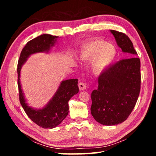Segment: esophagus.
<instances>
[{"label":"esophagus","mask_w":156,"mask_h":156,"mask_svg":"<svg viewBox=\"0 0 156 156\" xmlns=\"http://www.w3.org/2000/svg\"><path fill=\"white\" fill-rule=\"evenodd\" d=\"M78 87H79V89H80V90H86V88H87L86 83H84V82H82L79 83Z\"/></svg>","instance_id":"1"}]
</instances>
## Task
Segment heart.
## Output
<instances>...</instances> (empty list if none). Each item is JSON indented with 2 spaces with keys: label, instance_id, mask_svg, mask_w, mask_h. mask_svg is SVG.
Masks as SVG:
<instances>
[{
  "label": "heart",
  "instance_id": "1",
  "mask_svg": "<svg viewBox=\"0 0 156 156\" xmlns=\"http://www.w3.org/2000/svg\"><path fill=\"white\" fill-rule=\"evenodd\" d=\"M117 54L115 45L102 39H97L83 45L80 58L84 61H93L97 58L92 66V72L95 74H100L111 66Z\"/></svg>",
  "mask_w": 156,
  "mask_h": 156
}]
</instances>
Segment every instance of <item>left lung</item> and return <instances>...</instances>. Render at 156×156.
<instances>
[{
	"label": "left lung",
	"instance_id": "8db88e82",
	"mask_svg": "<svg viewBox=\"0 0 156 156\" xmlns=\"http://www.w3.org/2000/svg\"><path fill=\"white\" fill-rule=\"evenodd\" d=\"M122 51L133 57L111 66L100 75L97 90L92 92L90 112L103 125L125 121L136 104L141 87L140 59L130 39L125 34L110 30Z\"/></svg>",
	"mask_w": 156,
	"mask_h": 156
}]
</instances>
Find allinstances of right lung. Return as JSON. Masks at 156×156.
<instances>
[{
    "mask_svg": "<svg viewBox=\"0 0 156 156\" xmlns=\"http://www.w3.org/2000/svg\"><path fill=\"white\" fill-rule=\"evenodd\" d=\"M58 36L43 34L33 39L22 49L17 66L19 101L26 114L35 123L44 129L57 127L67 117L69 112L68 101L79 91L78 79H69L60 82L57 91L45 107L35 108L26 102L21 87L20 77L21 68L30 55L37 53H48L57 43Z\"/></svg>",
    "mask_w": 156,
    "mask_h": 156,
    "instance_id": "obj_1",
    "label": "right lung"
}]
</instances>
